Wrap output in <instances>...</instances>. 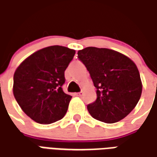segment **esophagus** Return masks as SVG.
<instances>
[{"instance_id": "esophagus-1", "label": "esophagus", "mask_w": 157, "mask_h": 157, "mask_svg": "<svg viewBox=\"0 0 157 157\" xmlns=\"http://www.w3.org/2000/svg\"><path fill=\"white\" fill-rule=\"evenodd\" d=\"M75 96H78V97H82V95H83V92H78V93H75Z\"/></svg>"}]
</instances>
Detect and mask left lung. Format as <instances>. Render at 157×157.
<instances>
[{"instance_id":"obj_1","label":"left lung","mask_w":157,"mask_h":157,"mask_svg":"<svg viewBox=\"0 0 157 157\" xmlns=\"http://www.w3.org/2000/svg\"><path fill=\"white\" fill-rule=\"evenodd\" d=\"M77 55L97 88L96 101L87 105L89 113L109 124L125 118L141 96L142 83L136 65L109 48L87 47Z\"/></svg>"}]
</instances>
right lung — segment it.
<instances>
[{
  "label": "right lung",
  "mask_w": 157,
  "mask_h": 157,
  "mask_svg": "<svg viewBox=\"0 0 157 157\" xmlns=\"http://www.w3.org/2000/svg\"><path fill=\"white\" fill-rule=\"evenodd\" d=\"M75 54L74 49L54 45L26 59L13 76V94L22 111L39 124L61 119L71 96L64 92L65 71Z\"/></svg>",
  "instance_id": "1"
}]
</instances>
